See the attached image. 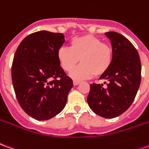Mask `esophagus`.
<instances>
[{"label":"esophagus","mask_w":149,"mask_h":149,"mask_svg":"<svg viewBox=\"0 0 149 149\" xmlns=\"http://www.w3.org/2000/svg\"><path fill=\"white\" fill-rule=\"evenodd\" d=\"M81 83V81H73V84L74 85H77V84H79Z\"/></svg>","instance_id":"34e87169"}]
</instances>
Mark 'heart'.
Here are the masks:
<instances>
[{
    "label": "heart",
    "instance_id": "heart-1",
    "mask_svg": "<svg viewBox=\"0 0 149 149\" xmlns=\"http://www.w3.org/2000/svg\"><path fill=\"white\" fill-rule=\"evenodd\" d=\"M62 68L71 71L79 60L81 64L70 73L76 80L87 79L105 73L112 62V49L98 37L87 34L70 40V48L62 46L57 51Z\"/></svg>",
    "mask_w": 149,
    "mask_h": 149
}]
</instances>
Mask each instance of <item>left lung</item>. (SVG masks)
Returning a JSON list of instances; mask_svg holds the SVG:
<instances>
[{"instance_id": "obj_1", "label": "left lung", "mask_w": 149, "mask_h": 149, "mask_svg": "<svg viewBox=\"0 0 149 149\" xmlns=\"http://www.w3.org/2000/svg\"><path fill=\"white\" fill-rule=\"evenodd\" d=\"M104 34L112 44V62L100 79L109 81L108 87L91 84L87 102L97 115L114 118L124 113L134 100L141 84V64L136 49L126 37L116 32Z\"/></svg>"}]
</instances>
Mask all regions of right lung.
<instances>
[{"instance_id":"obj_1","label":"right lung","mask_w":149,"mask_h":149,"mask_svg":"<svg viewBox=\"0 0 149 149\" xmlns=\"http://www.w3.org/2000/svg\"><path fill=\"white\" fill-rule=\"evenodd\" d=\"M62 33L39 31L19 45L12 65V81L18 103L31 117L46 120L64 109L72 88L57 59L65 43Z\"/></svg>"}]
</instances>
